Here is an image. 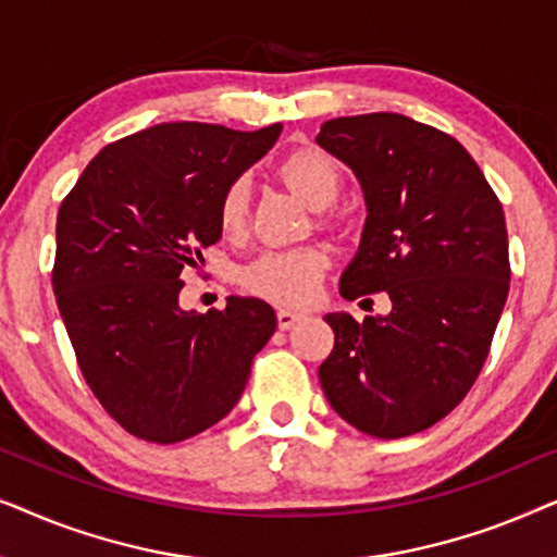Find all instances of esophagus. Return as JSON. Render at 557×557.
Returning <instances> with one entry per match:
<instances>
[{"label":"esophagus","mask_w":557,"mask_h":557,"mask_svg":"<svg viewBox=\"0 0 557 557\" xmlns=\"http://www.w3.org/2000/svg\"><path fill=\"white\" fill-rule=\"evenodd\" d=\"M276 319H278V330H292V326L296 324V322H301V314H296V311H288V309H278V314H276Z\"/></svg>","instance_id":"1"}]
</instances>
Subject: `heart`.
Here are the masks:
<instances>
[{
  "mask_svg": "<svg viewBox=\"0 0 557 557\" xmlns=\"http://www.w3.org/2000/svg\"><path fill=\"white\" fill-rule=\"evenodd\" d=\"M281 177L304 202L322 210L337 200L342 187L339 164L322 149L304 147L284 157L278 166ZM248 182L238 177L223 189L218 202V223L225 233H238L248 218ZM330 269V253L319 246L292 250H265L243 265L240 286L248 294L261 296L281 307H304L319 294L322 278Z\"/></svg>",
  "mask_w": 557,
  "mask_h": 557,
  "instance_id": "heart-1",
  "label": "heart"
}]
</instances>
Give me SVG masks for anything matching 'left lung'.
Here are the masks:
<instances>
[{"instance_id":"obj_1","label":"left lung","mask_w":557,"mask_h":557,"mask_svg":"<svg viewBox=\"0 0 557 557\" xmlns=\"http://www.w3.org/2000/svg\"><path fill=\"white\" fill-rule=\"evenodd\" d=\"M317 144L360 180L368 220L339 281L347 301L385 292L391 314H326L319 383L357 431L403 438L463 400L509 292L502 202L454 136L400 113L322 124ZM368 301V299H364Z\"/></svg>"}]
</instances>
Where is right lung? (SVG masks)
<instances>
[{
  "label": "right lung",
  "mask_w": 557,
  "mask_h": 557,
  "mask_svg": "<svg viewBox=\"0 0 557 557\" xmlns=\"http://www.w3.org/2000/svg\"><path fill=\"white\" fill-rule=\"evenodd\" d=\"M281 124L235 132L157 124L90 159L60 205L52 292L98 403L151 444L193 438L231 413L253 357L276 332L261 299L185 311L182 271L220 240L223 189L256 164Z\"/></svg>",
  "instance_id": "obj_1"
}]
</instances>
